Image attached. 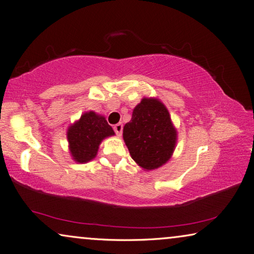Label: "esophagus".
<instances>
[{
	"label": "esophagus",
	"mask_w": 254,
	"mask_h": 254,
	"mask_svg": "<svg viewBox=\"0 0 254 254\" xmlns=\"http://www.w3.org/2000/svg\"><path fill=\"white\" fill-rule=\"evenodd\" d=\"M113 130H114V132H116V134L118 136H120L121 134H122V130H123V126H122V123H118V124H116V126L113 127Z\"/></svg>",
	"instance_id": "1"
}]
</instances>
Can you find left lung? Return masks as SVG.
Wrapping results in <instances>:
<instances>
[{"label": "left lung", "mask_w": 254, "mask_h": 254, "mask_svg": "<svg viewBox=\"0 0 254 254\" xmlns=\"http://www.w3.org/2000/svg\"><path fill=\"white\" fill-rule=\"evenodd\" d=\"M123 140L138 166L156 170L173 155L177 132L166 107L155 98H143L123 127Z\"/></svg>", "instance_id": "obj_1"}]
</instances>
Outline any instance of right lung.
I'll return each mask as SVG.
<instances>
[{
    "label": "right lung",
    "mask_w": 254,
    "mask_h": 254,
    "mask_svg": "<svg viewBox=\"0 0 254 254\" xmlns=\"http://www.w3.org/2000/svg\"><path fill=\"white\" fill-rule=\"evenodd\" d=\"M114 135L106 118L93 111L83 113L77 122L68 127L69 150L77 163H87L96 157L103 138Z\"/></svg>",
    "instance_id": "add662e5"
}]
</instances>
